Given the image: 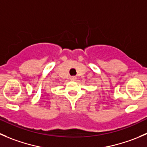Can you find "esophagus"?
Segmentation results:
<instances>
[{"label": "esophagus", "mask_w": 147, "mask_h": 147, "mask_svg": "<svg viewBox=\"0 0 147 147\" xmlns=\"http://www.w3.org/2000/svg\"><path fill=\"white\" fill-rule=\"evenodd\" d=\"M70 80H76V77H71Z\"/></svg>", "instance_id": "1"}]
</instances>
